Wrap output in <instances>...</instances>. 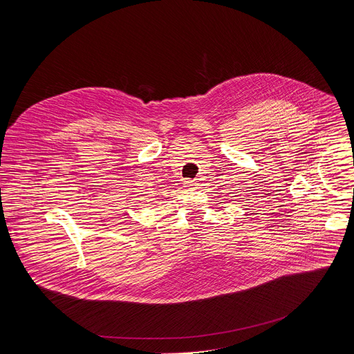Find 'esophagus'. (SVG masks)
Masks as SVG:
<instances>
[{
  "mask_svg": "<svg viewBox=\"0 0 354 354\" xmlns=\"http://www.w3.org/2000/svg\"><path fill=\"white\" fill-rule=\"evenodd\" d=\"M185 186H186V187H189V189H194V187L197 186V182H196V180H190V179H187V180H185Z\"/></svg>",
  "mask_w": 354,
  "mask_h": 354,
  "instance_id": "obj_1",
  "label": "esophagus"
}]
</instances>
